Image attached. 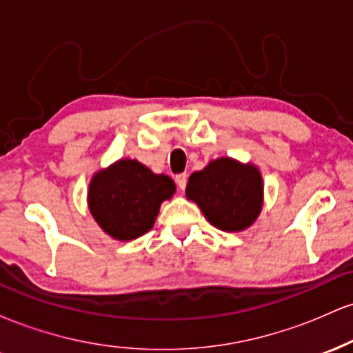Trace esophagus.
Segmentation results:
<instances>
[{
	"label": "esophagus",
	"instance_id": "obj_1",
	"mask_svg": "<svg viewBox=\"0 0 353 353\" xmlns=\"http://www.w3.org/2000/svg\"><path fill=\"white\" fill-rule=\"evenodd\" d=\"M176 182H177V185H179V189L184 190L185 189V184H188V174H185V172L177 174Z\"/></svg>",
	"mask_w": 353,
	"mask_h": 353
}]
</instances>
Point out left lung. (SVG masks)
Returning a JSON list of instances; mask_svg holds the SVG:
<instances>
[{
  "label": "left lung",
  "instance_id": "8db88e82",
  "mask_svg": "<svg viewBox=\"0 0 353 353\" xmlns=\"http://www.w3.org/2000/svg\"><path fill=\"white\" fill-rule=\"evenodd\" d=\"M185 196L199 205L214 228L239 232L250 228L261 214L264 184L254 164L221 157L190 174Z\"/></svg>",
  "mask_w": 353,
  "mask_h": 353
}]
</instances>
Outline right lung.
Listing matches in <instances>:
<instances>
[{
	"mask_svg": "<svg viewBox=\"0 0 353 353\" xmlns=\"http://www.w3.org/2000/svg\"><path fill=\"white\" fill-rule=\"evenodd\" d=\"M176 184L136 159H121L92 176L88 204L99 228L117 241H132L152 229L163 201Z\"/></svg>",
	"mask_w": 353,
	"mask_h": 353,
	"instance_id": "obj_1",
	"label": "right lung"
}]
</instances>
